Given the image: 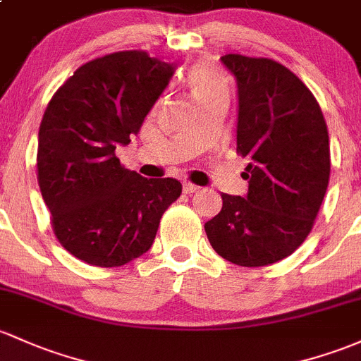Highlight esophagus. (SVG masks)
Instances as JSON below:
<instances>
[{
	"mask_svg": "<svg viewBox=\"0 0 361 361\" xmlns=\"http://www.w3.org/2000/svg\"><path fill=\"white\" fill-rule=\"evenodd\" d=\"M197 191H200V188H197V185H195V184H191V182H185V184H184L185 195H192V192H197Z\"/></svg>",
	"mask_w": 361,
	"mask_h": 361,
	"instance_id": "obj_1",
	"label": "esophagus"
}]
</instances>
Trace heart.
<instances>
[{"label": "heart", "mask_w": 361, "mask_h": 361, "mask_svg": "<svg viewBox=\"0 0 361 361\" xmlns=\"http://www.w3.org/2000/svg\"><path fill=\"white\" fill-rule=\"evenodd\" d=\"M185 82L200 103L213 98V96L228 94L226 77L215 67H212L208 61H197L191 65L185 72Z\"/></svg>", "instance_id": "obj_1"}]
</instances>
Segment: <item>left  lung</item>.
Returning a JSON list of instances; mask_svg holds the SVG:
<instances>
[{
	"label": "left lung",
	"mask_w": 361,
	"mask_h": 361,
	"mask_svg": "<svg viewBox=\"0 0 361 361\" xmlns=\"http://www.w3.org/2000/svg\"><path fill=\"white\" fill-rule=\"evenodd\" d=\"M238 82V153L246 158V196L222 192L204 224L212 247L239 267L289 257L313 227L331 176V149L315 96L269 58L226 55Z\"/></svg>",
	"instance_id": "left-lung-1"
}]
</instances>
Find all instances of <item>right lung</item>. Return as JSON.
I'll list each match as a JSON object with an SVG mask.
<instances>
[{"instance_id":"add662e5","label":"right lung","mask_w":361,"mask_h":361,"mask_svg":"<svg viewBox=\"0 0 361 361\" xmlns=\"http://www.w3.org/2000/svg\"><path fill=\"white\" fill-rule=\"evenodd\" d=\"M176 67L145 51H120L73 72L49 102L37 139V180L61 246L96 267H120L154 241L176 179H146L120 165Z\"/></svg>"}]
</instances>
